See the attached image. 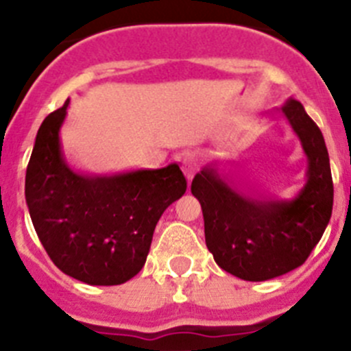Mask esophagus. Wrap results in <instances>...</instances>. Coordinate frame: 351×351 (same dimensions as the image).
I'll list each match as a JSON object with an SVG mask.
<instances>
[{"instance_id":"1","label":"esophagus","mask_w":351,"mask_h":351,"mask_svg":"<svg viewBox=\"0 0 351 351\" xmlns=\"http://www.w3.org/2000/svg\"><path fill=\"white\" fill-rule=\"evenodd\" d=\"M182 170H184V176L188 178V181H191L195 176V172L198 170V161H197V156H195L193 153H186L184 156H182Z\"/></svg>"}]
</instances>
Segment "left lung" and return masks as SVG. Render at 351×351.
Segmentation results:
<instances>
[{"label": "left lung", "instance_id": "1", "mask_svg": "<svg viewBox=\"0 0 351 351\" xmlns=\"http://www.w3.org/2000/svg\"><path fill=\"white\" fill-rule=\"evenodd\" d=\"M276 112L299 138L308 165L295 197H262L243 178L219 169V160L204 165L191 182L202 206L207 250L223 271L244 281H267L300 267L332 214L330 161L320 128L293 98Z\"/></svg>", "mask_w": 351, "mask_h": 351}]
</instances>
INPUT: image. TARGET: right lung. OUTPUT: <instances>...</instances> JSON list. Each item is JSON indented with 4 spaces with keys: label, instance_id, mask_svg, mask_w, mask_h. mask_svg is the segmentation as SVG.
Segmentation results:
<instances>
[{
    "label": "right lung",
    "instance_id": "1",
    "mask_svg": "<svg viewBox=\"0 0 351 351\" xmlns=\"http://www.w3.org/2000/svg\"><path fill=\"white\" fill-rule=\"evenodd\" d=\"M70 100L43 119L26 170L31 221L52 262L96 287L126 283L144 267L158 219L184 195L178 163L89 173L68 163L61 126Z\"/></svg>",
    "mask_w": 351,
    "mask_h": 351
}]
</instances>
